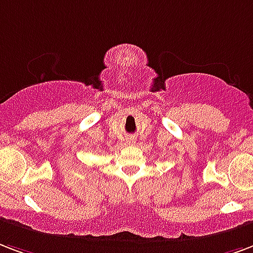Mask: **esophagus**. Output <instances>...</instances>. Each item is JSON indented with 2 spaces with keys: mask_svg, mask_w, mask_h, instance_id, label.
Wrapping results in <instances>:
<instances>
[{
  "mask_svg": "<svg viewBox=\"0 0 253 253\" xmlns=\"http://www.w3.org/2000/svg\"><path fill=\"white\" fill-rule=\"evenodd\" d=\"M127 143H128V144L135 143V138H134V136H130V138H128V139H127Z\"/></svg>",
  "mask_w": 253,
  "mask_h": 253,
  "instance_id": "34e87169",
  "label": "esophagus"
}]
</instances>
